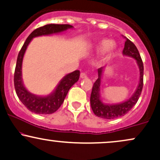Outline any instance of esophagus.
<instances>
[{"instance_id": "esophagus-1", "label": "esophagus", "mask_w": 160, "mask_h": 160, "mask_svg": "<svg viewBox=\"0 0 160 160\" xmlns=\"http://www.w3.org/2000/svg\"><path fill=\"white\" fill-rule=\"evenodd\" d=\"M80 78H87V75H86V73H81V74H80Z\"/></svg>"}]
</instances>
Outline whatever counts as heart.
Here are the masks:
<instances>
[{"instance_id":"heart-1","label":"heart","mask_w":160,"mask_h":160,"mask_svg":"<svg viewBox=\"0 0 160 160\" xmlns=\"http://www.w3.org/2000/svg\"><path fill=\"white\" fill-rule=\"evenodd\" d=\"M115 49H116V44L107 38H102L95 46V50L98 53H103L107 51L108 55H111Z\"/></svg>"}]
</instances>
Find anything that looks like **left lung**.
I'll use <instances>...</instances> for the list:
<instances>
[{
  "instance_id": "8db88e82",
  "label": "left lung",
  "mask_w": 160,
  "mask_h": 160,
  "mask_svg": "<svg viewBox=\"0 0 160 160\" xmlns=\"http://www.w3.org/2000/svg\"><path fill=\"white\" fill-rule=\"evenodd\" d=\"M124 48L123 50V55L127 57H132L135 59L137 63L138 69H139L140 77L138 85L136 88L135 92L128 100L122 103H115V104H109L104 103L101 99V78L104 68L101 67L98 69V78L94 83L92 87L91 97H90V103L93 112L96 116L105 119H113L123 116L131 109L136 103H137L140 95H141L142 87H143V74H144V66L143 62L140 57L137 48L132 42L125 37Z\"/></svg>"
}]
</instances>
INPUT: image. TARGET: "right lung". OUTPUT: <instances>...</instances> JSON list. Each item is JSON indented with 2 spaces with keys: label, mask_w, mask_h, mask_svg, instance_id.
<instances>
[{
  "label": "right lung",
  "mask_w": 160,
  "mask_h": 160,
  "mask_svg": "<svg viewBox=\"0 0 160 160\" xmlns=\"http://www.w3.org/2000/svg\"><path fill=\"white\" fill-rule=\"evenodd\" d=\"M70 24H46L33 30L25 41L17 58L14 74V86L19 100L29 110L36 114H52L62 104L70 88L80 78V71L76 70L66 74L59 81L58 85L50 95L38 96L32 94L25 88L22 80V62L28 46L32 39L42 36L59 33L68 29H72Z\"/></svg>",
  "instance_id": "obj_1"
}]
</instances>
